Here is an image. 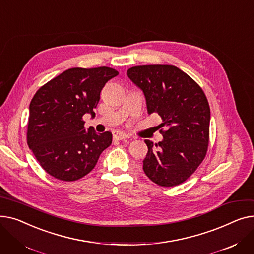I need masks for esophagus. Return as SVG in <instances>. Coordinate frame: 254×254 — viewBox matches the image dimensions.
I'll return each mask as SVG.
<instances>
[{"mask_svg":"<svg viewBox=\"0 0 254 254\" xmlns=\"http://www.w3.org/2000/svg\"><path fill=\"white\" fill-rule=\"evenodd\" d=\"M129 137L126 134V132L123 131H114L113 132V139L120 141V140H125V139H128Z\"/></svg>","mask_w":254,"mask_h":254,"instance_id":"esophagus-1","label":"esophagus"}]
</instances>
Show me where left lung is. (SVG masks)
Listing matches in <instances>:
<instances>
[{"label":"left lung","instance_id":"1","mask_svg":"<svg viewBox=\"0 0 254 254\" xmlns=\"http://www.w3.org/2000/svg\"><path fill=\"white\" fill-rule=\"evenodd\" d=\"M127 74L143 90L148 113L161 116L159 127H165L159 130L163 141L145 140V174L165 188L179 185L193 174L208 150L210 107L205 92L175 65H136Z\"/></svg>","mask_w":254,"mask_h":254}]
</instances>
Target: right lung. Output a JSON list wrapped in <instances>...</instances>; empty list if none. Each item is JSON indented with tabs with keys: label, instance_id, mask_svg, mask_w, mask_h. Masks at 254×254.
<instances>
[{
	"label": "right lung",
	"instance_id": "1",
	"mask_svg": "<svg viewBox=\"0 0 254 254\" xmlns=\"http://www.w3.org/2000/svg\"><path fill=\"white\" fill-rule=\"evenodd\" d=\"M118 75L109 66L72 68L40 87L30 104L26 141L52 177L75 181L95 168L112 134L85 129L83 115H95L106 82Z\"/></svg>",
	"mask_w": 254,
	"mask_h": 254
}]
</instances>
